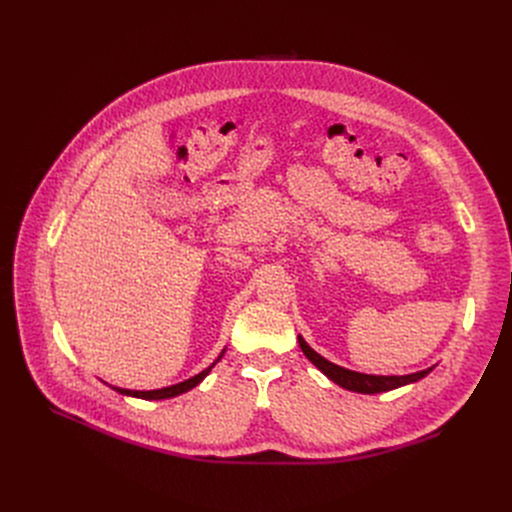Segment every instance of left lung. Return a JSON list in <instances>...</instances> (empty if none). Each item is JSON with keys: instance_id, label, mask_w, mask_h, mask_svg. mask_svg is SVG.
Returning a JSON list of instances; mask_svg holds the SVG:
<instances>
[{"instance_id": "8db88e82", "label": "left lung", "mask_w": 512, "mask_h": 512, "mask_svg": "<svg viewBox=\"0 0 512 512\" xmlns=\"http://www.w3.org/2000/svg\"><path fill=\"white\" fill-rule=\"evenodd\" d=\"M299 344H301V351L305 353V357L326 375L328 380H332L334 384H338L344 390H351V392H359V394H380V392H388L400 386H407V384H415L421 378L432 371L434 367H427L423 371L417 373H409V375H369V373H359V371H351V369H344L328 359H324L321 355H317L313 348L305 342L303 336H299Z\"/></svg>"}]
</instances>
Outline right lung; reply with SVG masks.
I'll list each match as a JSON object with an SVG mask.
<instances>
[{"mask_svg": "<svg viewBox=\"0 0 512 512\" xmlns=\"http://www.w3.org/2000/svg\"><path fill=\"white\" fill-rule=\"evenodd\" d=\"M224 353H226V348L220 353V357L215 359V363H218V361L224 357ZM215 363H211V365H209L207 369H203L201 373L193 375V378H188V380H184V382H180V384H174V386H168V388H159V390H126V388H116V386H112V390H116V392L122 394V396H134V398H143V400H164V398H172V396L184 394V392H188V390H193L195 386H199V384L207 378L209 371L213 369Z\"/></svg>", "mask_w": 512, "mask_h": 512, "instance_id": "right-lung-1", "label": "right lung"}]
</instances>
